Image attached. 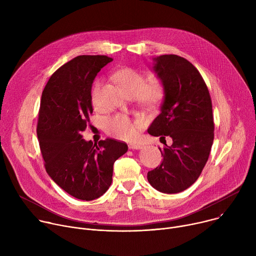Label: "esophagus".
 <instances>
[{"instance_id": "1", "label": "esophagus", "mask_w": 256, "mask_h": 256, "mask_svg": "<svg viewBox=\"0 0 256 256\" xmlns=\"http://www.w3.org/2000/svg\"><path fill=\"white\" fill-rule=\"evenodd\" d=\"M128 148H130V149L138 150V149L142 148V144H128Z\"/></svg>"}]
</instances>
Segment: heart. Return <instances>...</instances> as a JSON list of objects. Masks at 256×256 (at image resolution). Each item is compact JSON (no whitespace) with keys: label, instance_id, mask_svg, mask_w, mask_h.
<instances>
[{"label":"heart","instance_id":"1","mask_svg":"<svg viewBox=\"0 0 256 256\" xmlns=\"http://www.w3.org/2000/svg\"><path fill=\"white\" fill-rule=\"evenodd\" d=\"M114 77L130 96H134L138 103L148 108L158 107L165 96V86L161 79L152 78L146 81V76L136 68H122L114 72ZM101 84L102 81L97 79L91 90V99L95 105L98 102ZM142 126L144 122L142 120H132L128 116L120 114L105 120L106 132L124 140H134Z\"/></svg>","mask_w":256,"mask_h":256}]
</instances>
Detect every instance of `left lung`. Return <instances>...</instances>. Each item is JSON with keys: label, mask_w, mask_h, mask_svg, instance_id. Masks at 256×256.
<instances>
[{"label": "left lung", "mask_w": 256, "mask_h": 256, "mask_svg": "<svg viewBox=\"0 0 256 256\" xmlns=\"http://www.w3.org/2000/svg\"><path fill=\"white\" fill-rule=\"evenodd\" d=\"M155 60L165 99L148 132L161 140L170 136L173 144L159 148L163 160L148 172V181L161 192L177 194L194 184L208 159L214 130L212 99L200 72L186 58L164 54Z\"/></svg>", "instance_id": "obj_1"}]
</instances>
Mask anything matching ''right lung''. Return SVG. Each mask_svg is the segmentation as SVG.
I'll use <instances>...</instances> for the list:
<instances>
[{
	"instance_id": "obj_1",
	"label": "right lung",
	"mask_w": 256,
	"mask_h": 256,
	"mask_svg": "<svg viewBox=\"0 0 256 256\" xmlns=\"http://www.w3.org/2000/svg\"><path fill=\"white\" fill-rule=\"evenodd\" d=\"M112 58L79 56L58 68L42 95L38 134L44 168L56 184L78 200L101 196L112 182L114 164L128 151L114 138L86 142L82 132L93 114L91 88Z\"/></svg>"
}]
</instances>
